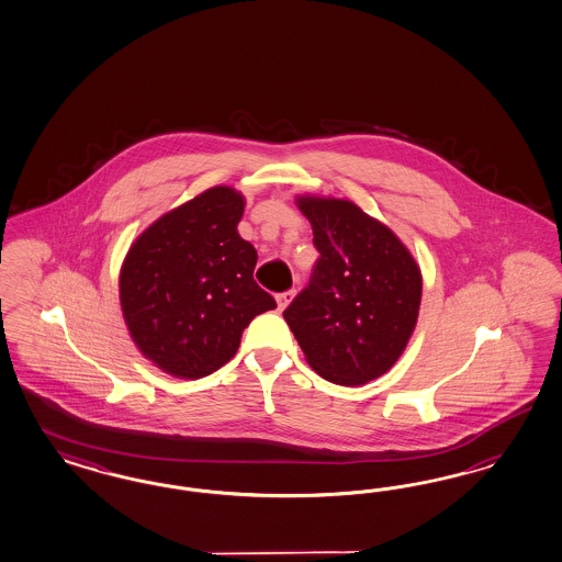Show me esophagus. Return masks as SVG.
<instances>
[{
  "instance_id": "obj_1",
  "label": "esophagus",
  "mask_w": 562,
  "mask_h": 562,
  "mask_svg": "<svg viewBox=\"0 0 562 562\" xmlns=\"http://www.w3.org/2000/svg\"><path fill=\"white\" fill-rule=\"evenodd\" d=\"M294 294L296 291L291 289V291L280 292V294H276V303H278V310H286L289 305H291L292 299H294Z\"/></svg>"
}]
</instances>
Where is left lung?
Returning a JSON list of instances; mask_svg holds the SVG:
<instances>
[{
	"instance_id": "1",
	"label": "left lung",
	"mask_w": 562,
	"mask_h": 562,
	"mask_svg": "<svg viewBox=\"0 0 562 562\" xmlns=\"http://www.w3.org/2000/svg\"><path fill=\"white\" fill-rule=\"evenodd\" d=\"M319 261L284 319L313 371L340 386L384 375L417 326L424 278L407 245L349 199L301 193Z\"/></svg>"
}]
</instances>
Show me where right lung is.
Returning a JSON list of instances; mask_svg holds the SVG:
<instances>
[{
	"instance_id": "add662e5",
	"label": "right lung",
	"mask_w": 562,
	"mask_h": 562,
	"mask_svg": "<svg viewBox=\"0 0 562 562\" xmlns=\"http://www.w3.org/2000/svg\"><path fill=\"white\" fill-rule=\"evenodd\" d=\"M245 194L217 184L159 215L136 236L120 276V310L155 368L199 380L228 363L243 329L273 310L257 286V251L236 231Z\"/></svg>"
}]
</instances>
